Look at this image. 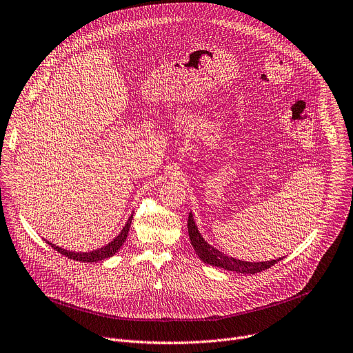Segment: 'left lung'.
Returning a JSON list of instances; mask_svg holds the SVG:
<instances>
[{
  "mask_svg": "<svg viewBox=\"0 0 353 353\" xmlns=\"http://www.w3.org/2000/svg\"><path fill=\"white\" fill-rule=\"evenodd\" d=\"M187 228H188V236L190 242L193 245L194 250L197 252L199 258L211 266H216L219 269H225L230 272H236V273H243V274H254L259 273L262 270H266L276 265L281 258L274 259V261H266V262H245L239 261L235 258H231V256L225 254L223 252H219L214 246H211L200 234L193 214H188V221H187Z\"/></svg>",
  "mask_w": 353,
  "mask_h": 353,
  "instance_id": "8db88e82",
  "label": "left lung"
}]
</instances>
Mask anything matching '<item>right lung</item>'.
Returning a JSON list of instances; mask_svg holds the SVG:
<instances>
[{"label":"right lung","mask_w":353,"mask_h":353,"mask_svg":"<svg viewBox=\"0 0 353 353\" xmlns=\"http://www.w3.org/2000/svg\"><path fill=\"white\" fill-rule=\"evenodd\" d=\"M132 216L131 215L130 218H128L125 227L122 228V231L118 234V236H115V239H112L110 243H107L105 246L103 248H99L95 250H91V252H72V250H66V249H61L59 246H56L54 243H50L49 241H46L48 245H50L54 250H57L59 253H61L63 256H66V258L69 259H73V261H77V262H99V261H104L107 258H111L112 254H115L119 248L123 245V242L126 241V236H128V232H130V228H131V222H132Z\"/></svg>","instance_id":"1"}]
</instances>
